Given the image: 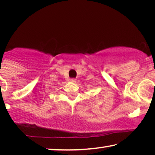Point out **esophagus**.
<instances>
[{
	"label": "esophagus",
	"instance_id": "34e87169",
	"mask_svg": "<svg viewBox=\"0 0 155 155\" xmlns=\"http://www.w3.org/2000/svg\"><path fill=\"white\" fill-rule=\"evenodd\" d=\"M70 82L75 83L76 82V79H74V78H71V79H70Z\"/></svg>",
	"mask_w": 155,
	"mask_h": 155
}]
</instances>
